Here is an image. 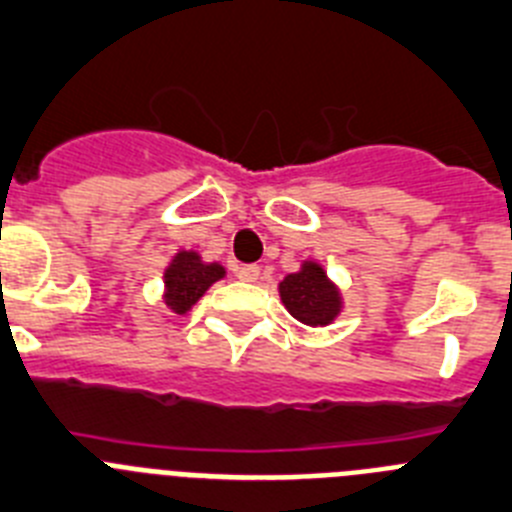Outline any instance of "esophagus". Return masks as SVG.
Wrapping results in <instances>:
<instances>
[{"label":"esophagus","mask_w":512,"mask_h":512,"mask_svg":"<svg viewBox=\"0 0 512 512\" xmlns=\"http://www.w3.org/2000/svg\"><path fill=\"white\" fill-rule=\"evenodd\" d=\"M237 278L245 280V283H257V278H260V267H257V265H239L237 267Z\"/></svg>","instance_id":"obj_1"}]
</instances>
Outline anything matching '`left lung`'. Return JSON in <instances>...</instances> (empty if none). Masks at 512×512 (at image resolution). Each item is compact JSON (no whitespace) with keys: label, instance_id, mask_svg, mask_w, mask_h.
Listing matches in <instances>:
<instances>
[{"label":"left lung","instance_id":"8db88e82","mask_svg":"<svg viewBox=\"0 0 512 512\" xmlns=\"http://www.w3.org/2000/svg\"><path fill=\"white\" fill-rule=\"evenodd\" d=\"M283 306L296 321L306 326H329L344 311L342 288L326 275L319 260H303L296 273L278 283Z\"/></svg>","mask_w":512,"mask_h":512}]
</instances>
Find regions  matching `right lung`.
I'll list each match as a JSON object with an SVG mask.
<instances>
[{"instance_id": "1", "label": "right lung", "mask_w": 512, "mask_h": 512, "mask_svg": "<svg viewBox=\"0 0 512 512\" xmlns=\"http://www.w3.org/2000/svg\"><path fill=\"white\" fill-rule=\"evenodd\" d=\"M224 275H227V267L222 262H206L196 250H178L163 273L165 308L176 316H183Z\"/></svg>"}]
</instances>
